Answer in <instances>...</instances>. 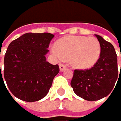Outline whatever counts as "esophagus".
<instances>
[{
    "instance_id": "esophagus-1",
    "label": "esophagus",
    "mask_w": 121,
    "mask_h": 121,
    "mask_svg": "<svg viewBox=\"0 0 121 121\" xmlns=\"http://www.w3.org/2000/svg\"><path fill=\"white\" fill-rule=\"evenodd\" d=\"M66 65H64V64H59V68H60V71H64L65 69H66Z\"/></svg>"
}]
</instances>
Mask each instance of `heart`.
Returning <instances> with one entry per match:
<instances>
[{
	"instance_id": "heart-1",
	"label": "heart",
	"mask_w": 121,
	"mask_h": 121,
	"mask_svg": "<svg viewBox=\"0 0 121 121\" xmlns=\"http://www.w3.org/2000/svg\"><path fill=\"white\" fill-rule=\"evenodd\" d=\"M51 50L59 60L70 59L73 67L85 70L93 67L99 60L101 45L95 37L68 36L57 41Z\"/></svg>"
}]
</instances>
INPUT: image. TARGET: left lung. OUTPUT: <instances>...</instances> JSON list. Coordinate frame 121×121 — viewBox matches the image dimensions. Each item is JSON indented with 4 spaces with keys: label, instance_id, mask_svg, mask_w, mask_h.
I'll return each mask as SVG.
<instances>
[{
    "label": "left lung",
    "instance_id": "8db88e82",
    "mask_svg": "<svg viewBox=\"0 0 121 121\" xmlns=\"http://www.w3.org/2000/svg\"><path fill=\"white\" fill-rule=\"evenodd\" d=\"M95 36L101 45L100 57L89 70H75L70 82L76 95L87 101H97L108 95L118 77L117 56L114 46L102 36Z\"/></svg>",
    "mask_w": 121,
    "mask_h": 121
}]
</instances>
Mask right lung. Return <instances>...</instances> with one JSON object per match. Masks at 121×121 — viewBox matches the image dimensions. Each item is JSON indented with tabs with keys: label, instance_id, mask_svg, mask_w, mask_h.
Returning a JSON list of instances; mask_svg holds the SVG:
<instances>
[{
	"label": "right lung",
	"instance_id": "right-lung-1",
	"mask_svg": "<svg viewBox=\"0 0 121 121\" xmlns=\"http://www.w3.org/2000/svg\"><path fill=\"white\" fill-rule=\"evenodd\" d=\"M53 38L51 33L29 32L9 45L4 55V76L10 91L17 99L36 102L49 92L54 76L60 71L57 64L46 61ZM0 79L4 83L1 73Z\"/></svg>",
	"mask_w": 121,
	"mask_h": 121
}]
</instances>
